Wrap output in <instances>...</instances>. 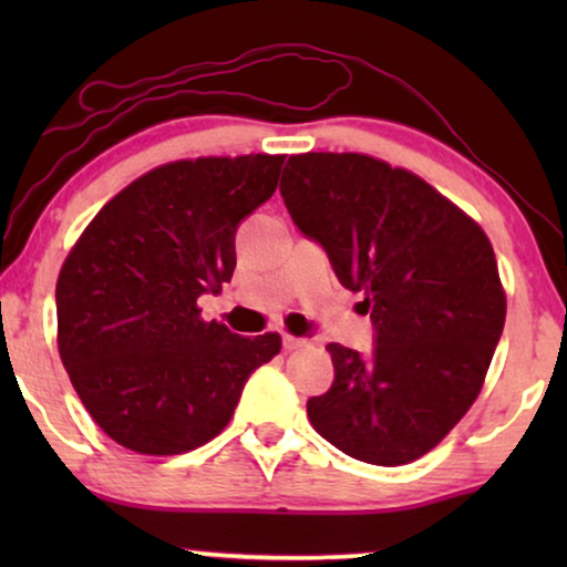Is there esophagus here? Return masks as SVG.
I'll return each instance as SVG.
<instances>
[{
    "mask_svg": "<svg viewBox=\"0 0 567 567\" xmlns=\"http://www.w3.org/2000/svg\"><path fill=\"white\" fill-rule=\"evenodd\" d=\"M307 340L305 338H297L291 336V332H284V351H299V348H305Z\"/></svg>",
    "mask_w": 567,
    "mask_h": 567,
    "instance_id": "1",
    "label": "esophagus"
}]
</instances>
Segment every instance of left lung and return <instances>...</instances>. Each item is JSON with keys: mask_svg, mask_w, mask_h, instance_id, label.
Masks as SVG:
<instances>
[{"mask_svg": "<svg viewBox=\"0 0 567 567\" xmlns=\"http://www.w3.org/2000/svg\"><path fill=\"white\" fill-rule=\"evenodd\" d=\"M281 196L297 227L363 293L371 355L330 343L336 382L309 398L315 431L353 460L400 467L429 454L483 390L506 322V291L483 227L390 162L291 154Z\"/></svg>", "mask_w": 567, "mask_h": 567, "instance_id": "1", "label": "left lung"}]
</instances>
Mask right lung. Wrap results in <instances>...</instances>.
Returning <instances> with one entry per match:
<instances>
[{
  "mask_svg": "<svg viewBox=\"0 0 567 567\" xmlns=\"http://www.w3.org/2000/svg\"><path fill=\"white\" fill-rule=\"evenodd\" d=\"M284 154L198 157L136 177L87 224L56 281V343L115 444L173 456L227 429L281 336L206 322L198 297L237 266V224L274 196Z\"/></svg>",
  "mask_w": 567,
  "mask_h": 567,
  "instance_id": "add662e5",
  "label": "right lung"
}]
</instances>
